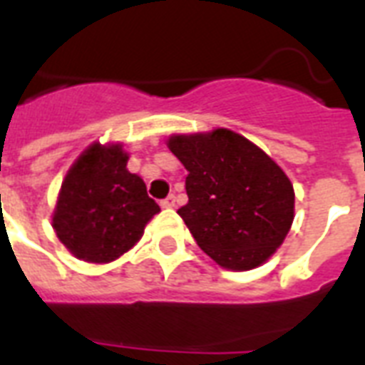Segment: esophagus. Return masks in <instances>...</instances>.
I'll return each mask as SVG.
<instances>
[{"mask_svg":"<svg viewBox=\"0 0 365 365\" xmlns=\"http://www.w3.org/2000/svg\"><path fill=\"white\" fill-rule=\"evenodd\" d=\"M160 206H163V208H174V206H176V197H174V195H168L166 199L160 200Z\"/></svg>","mask_w":365,"mask_h":365,"instance_id":"obj_1","label":"esophagus"}]
</instances>
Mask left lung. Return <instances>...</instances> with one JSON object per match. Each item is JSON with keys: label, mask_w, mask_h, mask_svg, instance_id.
I'll return each mask as SVG.
<instances>
[{"label": "left lung", "mask_w": 365, "mask_h": 365, "mask_svg": "<svg viewBox=\"0 0 365 365\" xmlns=\"http://www.w3.org/2000/svg\"><path fill=\"white\" fill-rule=\"evenodd\" d=\"M168 149L185 166L182 216L200 250L229 271L265 263L294 222V185L259 149L229 128L174 134Z\"/></svg>", "instance_id": "8db88e82"}]
</instances>
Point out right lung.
Masks as SVG:
<instances>
[{
  "mask_svg": "<svg viewBox=\"0 0 365 365\" xmlns=\"http://www.w3.org/2000/svg\"><path fill=\"white\" fill-rule=\"evenodd\" d=\"M121 143L94 142L66 174L53 212L56 237L77 259L110 263L142 239L160 208L126 168Z\"/></svg>",
  "mask_w": 365,
  "mask_h": 365,
  "instance_id": "obj_1",
  "label": "right lung"
}]
</instances>
